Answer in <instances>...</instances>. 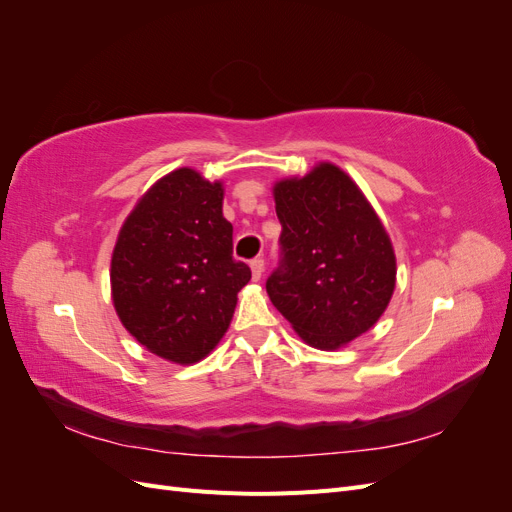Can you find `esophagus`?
<instances>
[{
  "label": "esophagus",
  "instance_id": "1",
  "mask_svg": "<svg viewBox=\"0 0 512 512\" xmlns=\"http://www.w3.org/2000/svg\"><path fill=\"white\" fill-rule=\"evenodd\" d=\"M250 269H252V280L258 282L260 277H262V273H265V260H262V258H254V260L250 262Z\"/></svg>",
  "mask_w": 512,
  "mask_h": 512
}]
</instances>
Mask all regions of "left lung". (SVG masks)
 <instances>
[{"label": "left lung", "instance_id": "1", "mask_svg": "<svg viewBox=\"0 0 512 512\" xmlns=\"http://www.w3.org/2000/svg\"><path fill=\"white\" fill-rule=\"evenodd\" d=\"M284 260L269 299L303 342L346 348L391 303L397 258L389 232L354 179L333 162L273 183Z\"/></svg>", "mask_w": 512, "mask_h": 512}]
</instances>
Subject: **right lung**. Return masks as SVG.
Segmentation results:
<instances>
[{"label":"right lung","mask_w":512,"mask_h":512,"mask_svg":"<svg viewBox=\"0 0 512 512\" xmlns=\"http://www.w3.org/2000/svg\"><path fill=\"white\" fill-rule=\"evenodd\" d=\"M224 183L181 166L136 200L111 258L126 331L160 359L190 365L220 344L252 271L232 258Z\"/></svg>","instance_id":"add662e5"}]
</instances>
